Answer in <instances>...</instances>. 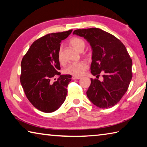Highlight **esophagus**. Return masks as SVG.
<instances>
[{"mask_svg": "<svg viewBox=\"0 0 147 147\" xmlns=\"http://www.w3.org/2000/svg\"><path fill=\"white\" fill-rule=\"evenodd\" d=\"M72 78H73V80H79V79H80L81 78H80V77H77V76H73V77H72Z\"/></svg>", "mask_w": 147, "mask_h": 147, "instance_id": "esophagus-1", "label": "esophagus"}]
</instances>
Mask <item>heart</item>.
Masks as SVG:
<instances>
[{"mask_svg": "<svg viewBox=\"0 0 147 147\" xmlns=\"http://www.w3.org/2000/svg\"><path fill=\"white\" fill-rule=\"evenodd\" d=\"M71 44L76 51L80 52L83 51L85 48V42L80 38H73L71 39ZM58 61L60 63H63L64 61L63 54H62L61 49L58 52ZM88 68V65L85 61H81L78 62H74V63H69L65 68L64 69V73L71 74L74 76L80 77L82 76L85 73L86 69Z\"/></svg>", "mask_w": 147, "mask_h": 147, "instance_id": "heart-1", "label": "heart"}]
</instances>
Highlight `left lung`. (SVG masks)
Returning a JSON list of instances; mask_svg holds the SVG:
<instances>
[{
  "label": "left lung",
  "mask_w": 147,
  "mask_h": 147,
  "mask_svg": "<svg viewBox=\"0 0 147 147\" xmlns=\"http://www.w3.org/2000/svg\"><path fill=\"white\" fill-rule=\"evenodd\" d=\"M73 34L82 37L91 47V74H103V81L91 79L87 96L98 108H111L127 91L132 78V61L127 50L119 39L101 29H78Z\"/></svg>",
  "instance_id": "obj_1"
}]
</instances>
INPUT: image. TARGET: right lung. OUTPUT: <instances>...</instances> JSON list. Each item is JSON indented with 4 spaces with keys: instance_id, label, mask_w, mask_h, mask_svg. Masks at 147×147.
<instances>
[{
    "instance_id": "right-lung-1",
    "label": "right lung",
    "mask_w": 147,
    "mask_h": 147,
    "mask_svg": "<svg viewBox=\"0 0 147 147\" xmlns=\"http://www.w3.org/2000/svg\"><path fill=\"white\" fill-rule=\"evenodd\" d=\"M71 32L72 30L52 33L38 39L22 59L21 86L28 100L43 112L57 110L66 98L72 76L58 72L60 64L58 55L61 40ZM56 76H59L58 80L52 83L51 80Z\"/></svg>"
}]
</instances>
